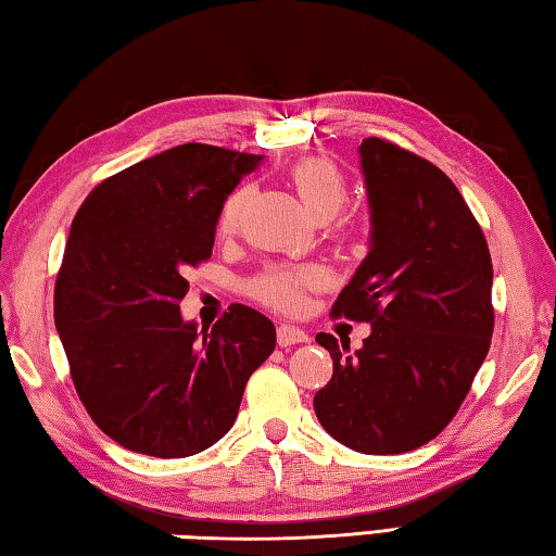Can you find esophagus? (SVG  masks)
Returning <instances> with one entry per match:
<instances>
[{"mask_svg": "<svg viewBox=\"0 0 556 556\" xmlns=\"http://www.w3.org/2000/svg\"><path fill=\"white\" fill-rule=\"evenodd\" d=\"M276 337H278V344L280 346H293V344H303V342H307V332H303V329L300 327H293V325H280L278 327V332H276Z\"/></svg>", "mask_w": 556, "mask_h": 556, "instance_id": "34e87169", "label": "esophagus"}]
</instances>
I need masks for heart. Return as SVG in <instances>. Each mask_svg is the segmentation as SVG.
<instances>
[{"instance_id":"heart-1","label":"heart","mask_w":556,"mask_h":556,"mask_svg":"<svg viewBox=\"0 0 556 556\" xmlns=\"http://www.w3.org/2000/svg\"><path fill=\"white\" fill-rule=\"evenodd\" d=\"M290 182L298 192L300 202L313 214L317 222L332 219L334 214L344 207L346 202V180L339 173L334 163L327 159H305L290 168ZM249 190H233L227 200L222 202L217 229L229 233L237 229L243 204H247ZM325 283V273L317 266H300V268H268L253 278L251 295L258 303L268 305L280 313H298L305 305V295Z\"/></svg>"}]
</instances>
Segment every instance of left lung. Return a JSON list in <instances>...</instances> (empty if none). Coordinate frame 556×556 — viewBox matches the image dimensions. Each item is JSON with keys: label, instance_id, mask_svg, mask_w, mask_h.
Returning <instances> with one entry per match:
<instances>
[{"label": "left lung", "instance_id": "1", "mask_svg": "<svg viewBox=\"0 0 556 556\" xmlns=\"http://www.w3.org/2000/svg\"><path fill=\"white\" fill-rule=\"evenodd\" d=\"M358 153L371 249L332 313L371 323V334L356 352L317 334L334 374L315 413L349 450L403 454L452 422L489 354L493 263L469 204L437 165L376 136Z\"/></svg>", "mask_w": 556, "mask_h": 556}]
</instances>
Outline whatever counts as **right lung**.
Wrapping results in <instances>:
<instances>
[{
    "label": "right lung",
    "mask_w": 556,
    "mask_h": 556,
    "mask_svg": "<svg viewBox=\"0 0 556 556\" xmlns=\"http://www.w3.org/2000/svg\"><path fill=\"white\" fill-rule=\"evenodd\" d=\"M263 155L182 143L102 180L77 210L53 315L75 391L124 450L182 459L229 432L276 327L231 305L185 323L188 270L212 256L222 202Z\"/></svg>",
    "instance_id": "obj_1"
}]
</instances>
